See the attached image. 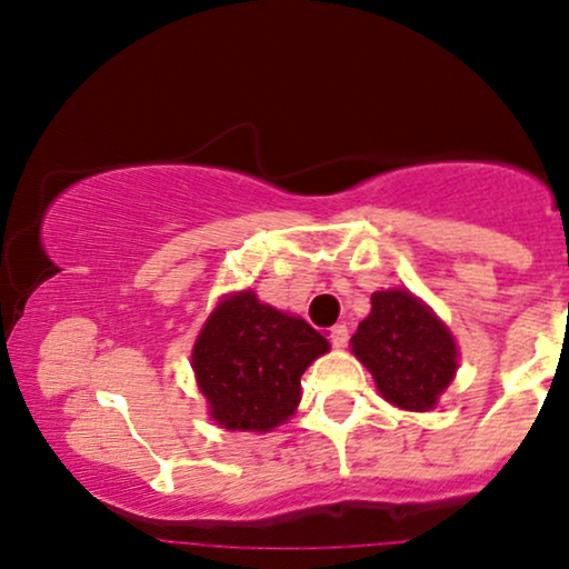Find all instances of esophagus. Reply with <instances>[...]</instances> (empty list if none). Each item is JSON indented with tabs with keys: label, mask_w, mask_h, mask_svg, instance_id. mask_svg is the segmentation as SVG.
Segmentation results:
<instances>
[{
	"label": "esophagus",
	"mask_w": 569,
	"mask_h": 569,
	"mask_svg": "<svg viewBox=\"0 0 569 569\" xmlns=\"http://www.w3.org/2000/svg\"><path fill=\"white\" fill-rule=\"evenodd\" d=\"M347 341H349V330H347V326H333L330 328V343H333V347H347Z\"/></svg>",
	"instance_id": "1"
}]
</instances>
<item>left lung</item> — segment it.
Listing matches in <instances>:
<instances>
[{"label": "left lung", "mask_w": 569, "mask_h": 569, "mask_svg": "<svg viewBox=\"0 0 569 569\" xmlns=\"http://www.w3.org/2000/svg\"><path fill=\"white\" fill-rule=\"evenodd\" d=\"M370 301V315L351 336V351L372 372L386 401L428 412L455 380V336L415 293L378 291Z\"/></svg>", "instance_id": "8db88e82"}]
</instances>
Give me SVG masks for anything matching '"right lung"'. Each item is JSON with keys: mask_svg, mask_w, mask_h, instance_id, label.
Segmentation results:
<instances>
[{"mask_svg": "<svg viewBox=\"0 0 569 569\" xmlns=\"http://www.w3.org/2000/svg\"><path fill=\"white\" fill-rule=\"evenodd\" d=\"M328 349L305 320L241 291L214 307L193 343L191 368L220 428L264 433L297 412L301 376Z\"/></svg>", "mask_w": 569, "mask_h": 569, "instance_id": "right-lung-1", "label": "right lung"}]
</instances>
